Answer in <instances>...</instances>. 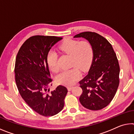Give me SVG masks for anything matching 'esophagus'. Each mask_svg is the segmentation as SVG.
Returning <instances> with one entry per match:
<instances>
[{"mask_svg": "<svg viewBox=\"0 0 134 134\" xmlns=\"http://www.w3.org/2000/svg\"><path fill=\"white\" fill-rule=\"evenodd\" d=\"M73 86H68L67 90H68V91H71L72 89H73Z\"/></svg>", "mask_w": 134, "mask_h": 134, "instance_id": "obj_1", "label": "esophagus"}]
</instances>
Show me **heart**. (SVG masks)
Returning <instances> with one entry per match:
<instances>
[{"mask_svg":"<svg viewBox=\"0 0 134 134\" xmlns=\"http://www.w3.org/2000/svg\"><path fill=\"white\" fill-rule=\"evenodd\" d=\"M63 52L71 56V65L77 66L82 70L88 69L91 65L94 56L92 44L88 41L68 39L59 46ZM46 62L52 71L58 70L57 65V54L54 51H49L46 57ZM80 77V72L76 67L65 70L57 76L56 81L59 84L71 85L75 83Z\"/></svg>","mask_w":134,"mask_h":134,"instance_id":"obj_1","label":"heart"}]
</instances>
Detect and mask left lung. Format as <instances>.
Wrapping results in <instances>:
<instances>
[{
    "label": "left lung",
    "mask_w": 134,
    "mask_h": 134,
    "mask_svg": "<svg viewBox=\"0 0 134 134\" xmlns=\"http://www.w3.org/2000/svg\"><path fill=\"white\" fill-rule=\"evenodd\" d=\"M74 38L82 37L92 44L94 50L88 73L79 82L83 92L79 101L84 107L99 110L110 104L119 83L120 67L111 44L94 32H83Z\"/></svg>",
    "instance_id": "8db88e82"
}]
</instances>
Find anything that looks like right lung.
<instances>
[{"instance_id":"add662e5","label":"right lung","mask_w":134,"mask_h":134,"mask_svg":"<svg viewBox=\"0 0 134 134\" xmlns=\"http://www.w3.org/2000/svg\"><path fill=\"white\" fill-rule=\"evenodd\" d=\"M63 37L35 36L25 41L18 52L15 65V81L21 97L34 111L52 116L63 110L68 92L59 85L49 92L52 85L46 57L51 49Z\"/></svg>"}]
</instances>
